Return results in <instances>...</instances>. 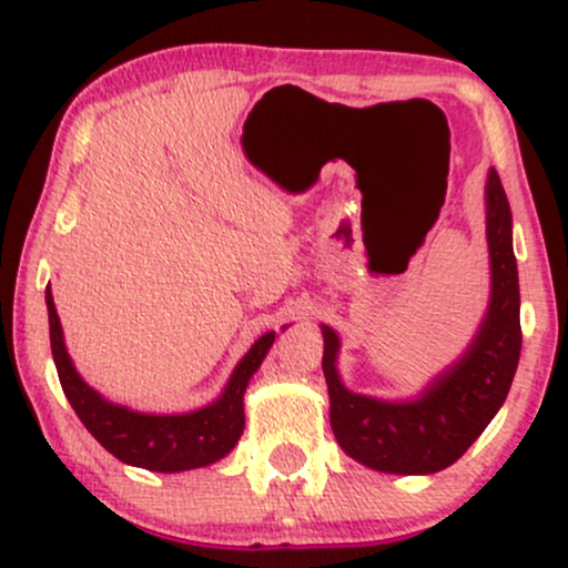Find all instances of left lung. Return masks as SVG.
I'll return each mask as SVG.
<instances>
[{
  "mask_svg": "<svg viewBox=\"0 0 568 568\" xmlns=\"http://www.w3.org/2000/svg\"><path fill=\"white\" fill-rule=\"evenodd\" d=\"M486 237L491 304L478 336L456 366L419 400L382 403L344 389L336 374L338 338L323 325V374L338 446L371 470L425 475L446 470L478 440L505 403L520 357V293L513 256V216L499 173L488 171Z\"/></svg>",
  "mask_w": 568,
  "mask_h": 568,
  "instance_id": "8db88e82",
  "label": "left lung"
}]
</instances>
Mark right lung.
<instances>
[{"label":"right lung","mask_w":568,"mask_h":568,"mask_svg":"<svg viewBox=\"0 0 568 568\" xmlns=\"http://www.w3.org/2000/svg\"><path fill=\"white\" fill-rule=\"evenodd\" d=\"M44 302H48L50 317V349H53L63 393L88 433L109 454H114L125 465L143 467V470L179 473L213 465L232 452L245 425L243 393L253 371L262 366L266 349L275 342V331L253 344L240 366L234 368L224 395L213 406L179 416H152L112 406L80 379V374L71 366L67 347H63L61 323H58L50 288L44 293Z\"/></svg>","instance_id":"1"}]
</instances>
